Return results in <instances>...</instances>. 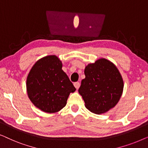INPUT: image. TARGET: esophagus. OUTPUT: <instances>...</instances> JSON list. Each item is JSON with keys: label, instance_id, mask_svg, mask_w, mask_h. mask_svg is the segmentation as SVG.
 <instances>
[{"label": "esophagus", "instance_id": "1", "mask_svg": "<svg viewBox=\"0 0 148 148\" xmlns=\"http://www.w3.org/2000/svg\"><path fill=\"white\" fill-rule=\"evenodd\" d=\"M74 86L75 87V88L77 89H77L79 88V86H80V83L79 82L74 83Z\"/></svg>", "mask_w": 148, "mask_h": 148}]
</instances>
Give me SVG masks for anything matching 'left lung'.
Segmentation results:
<instances>
[{"label": "left lung", "mask_w": 148, "mask_h": 148, "mask_svg": "<svg viewBox=\"0 0 148 148\" xmlns=\"http://www.w3.org/2000/svg\"><path fill=\"white\" fill-rule=\"evenodd\" d=\"M86 77L78 92L90 112L101 114L114 108L123 92L124 83L115 64L101 58L90 63L84 70Z\"/></svg>", "instance_id": "left-lung-1"}]
</instances>
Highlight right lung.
Segmentation results:
<instances>
[{"label": "right lung", "instance_id": "right-lung-1", "mask_svg": "<svg viewBox=\"0 0 148 148\" xmlns=\"http://www.w3.org/2000/svg\"><path fill=\"white\" fill-rule=\"evenodd\" d=\"M62 67L58 57L48 55L37 60L28 73V97L42 111L58 112L66 106L70 93L76 90Z\"/></svg>", "mask_w": 148, "mask_h": 148}]
</instances>
